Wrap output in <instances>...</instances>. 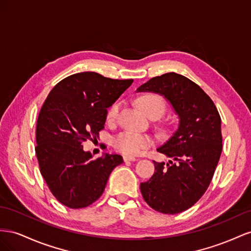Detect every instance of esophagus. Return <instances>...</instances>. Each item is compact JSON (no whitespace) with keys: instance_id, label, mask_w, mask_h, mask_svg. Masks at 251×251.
I'll use <instances>...</instances> for the list:
<instances>
[{"instance_id":"34e87169","label":"esophagus","mask_w":251,"mask_h":251,"mask_svg":"<svg viewBox=\"0 0 251 251\" xmlns=\"http://www.w3.org/2000/svg\"><path fill=\"white\" fill-rule=\"evenodd\" d=\"M123 159H124L125 162H129V161H130V162H133V161L137 160V159H135V157L132 156V155H124Z\"/></svg>"}]
</instances>
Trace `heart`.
I'll return each mask as SVG.
<instances>
[{"instance_id":"1","label":"heart","mask_w":251,"mask_h":251,"mask_svg":"<svg viewBox=\"0 0 251 251\" xmlns=\"http://www.w3.org/2000/svg\"><path fill=\"white\" fill-rule=\"evenodd\" d=\"M137 104L140 109L146 113L148 117L157 114L161 117L166 109V103L161 96L155 94H146L138 98ZM119 112V103L112 104L106 113L108 121H113ZM152 138L149 134L124 131L114 137L112 144L117 151L127 155L139 154L143 150L152 145Z\"/></svg>"}]
</instances>
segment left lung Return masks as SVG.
Wrapping results in <instances>:
<instances>
[{
  "label": "left lung",
  "mask_w": 251,
  "mask_h": 251,
  "mask_svg": "<svg viewBox=\"0 0 251 251\" xmlns=\"http://www.w3.org/2000/svg\"><path fill=\"white\" fill-rule=\"evenodd\" d=\"M137 91L163 96L180 119L173 137L156 149L169 162L153 161V176L140 185L151 208L165 214L180 213L201 199L212 180L222 152L221 117L199 85L176 73L150 78Z\"/></svg>",
  "instance_id": "8db88e82"
}]
</instances>
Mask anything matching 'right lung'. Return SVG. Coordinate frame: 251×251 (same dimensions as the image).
<instances>
[{
  "mask_svg": "<svg viewBox=\"0 0 251 251\" xmlns=\"http://www.w3.org/2000/svg\"><path fill=\"white\" fill-rule=\"evenodd\" d=\"M133 80H113L92 71L64 78L49 92L37 122L35 139L41 175L60 203L84 208L102 196L119 154L92 159L82 143L104 129L107 108Z\"/></svg>",
  "mask_w": 251,
  "mask_h": 251,
  "instance_id": "add662e5",
  "label": "right lung"
}]
</instances>
